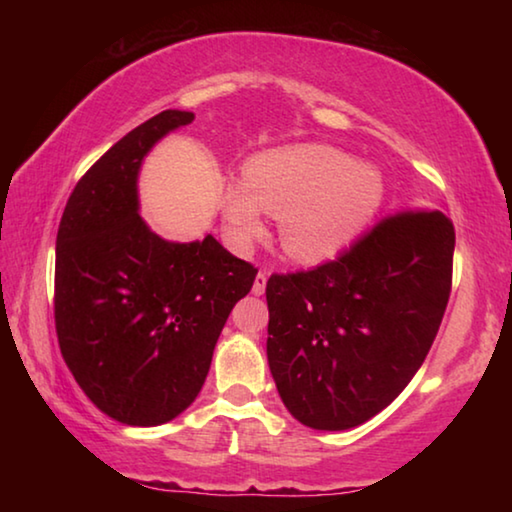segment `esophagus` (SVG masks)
<instances>
[{
  "mask_svg": "<svg viewBox=\"0 0 512 512\" xmlns=\"http://www.w3.org/2000/svg\"><path fill=\"white\" fill-rule=\"evenodd\" d=\"M266 280H268V273L266 271H259L255 277V284H253V293L255 296H262L266 291Z\"/></svg>",
  "mask_w": 512,
  "mask_h": 512,
  "instance_id": "obj_1",
  "label": "esophagus"
}]
</instances>
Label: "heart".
<instances>
[{"label":"heart","instance_id":"b5f03b06","mask_svg":"<svg viewBox=\"0 0 512 512\" xmlns=\"http://www.w3.org/2000/svg\"><path fill=\"white\" fill-rule=\"evenodd\" d=\"M377 171L339 149L302 144L250 160L246 183L228 185L223 216L237 244L264 235V212L284 216L282 246L302 262L339 253L381 201Z\"/></svg>","mask_w":512,"mask_h":512}]
</instances>
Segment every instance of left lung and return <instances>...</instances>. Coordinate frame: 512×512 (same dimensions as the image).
I'll return each mask as SVG.
<instances>
[{
	"instance_id": "8db88e82",
	"label": "left lung",
	"mask_w": 512,
	"mask_h": 512,
	"mask_svg": "<svg viewBox=\"0 0 512 512\" xmlns=\"http://www.w3.org/2000/svg\"><path fill=\"white\" fill-rule=\"evenodd\" d=\"M454 241L443 212L404 210L332 262L268 277V366L293 418L352 429L404 391L443 323Z\"/></svg>"
}]
</instances>
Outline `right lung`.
<instances>
[{"label": "right lung", "instance_id": "add662e5", "mask_svg": "<svg viewBox=\"0 0 512 512\" xmlns=\"http://www.w3.org/2000/svg\"><path fill=\"white\" fill-rule=\"evenodd\" d=\"M194 112L164 110L85 171L56 237L60 354L83 393L131 427H155L196 400L232 307L257 268L212 235L160 239L137 214V171L151 146Z\"/></svg>", "mask_w": 512, "mask_h": 512}]
</instances>
